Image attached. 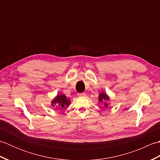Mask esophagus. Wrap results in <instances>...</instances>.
<instances>
[{"instance_id":"34e87169","label":"esophagus","mask_w":160,"mask_h":160,"mask_svg":"<svg viewBox=\"0 0 160 160\" xmlns=\"http://www.w3.org/2000/svg\"><path fill=\"white\" fill-rule=\"evenodd\" d=\"M78 96L79 97H84V96H86V93H78Z\"/></svg>"}]
</instances>
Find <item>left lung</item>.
Instances as JSON below:
<instances>
[{
    "label": "left lung",
    "mask_w": 160,
    "mask_h": 160,
    "mask_svg": "<svg viewBox=\"0 0 160 160\" xmlns=\"http://www.w3.org/2000/svg\"><path fill=\"white\" fill-rule=\"evenodd\" d=\"M98 98H99V102H103L104 103V107L107 108L109 104L108 103V101L110 100L109 96H108L107 93H105L104 92H102L99 96H98Z\"/></svg>",
    "instance_id": "left-lung-1"
}]
</instances>
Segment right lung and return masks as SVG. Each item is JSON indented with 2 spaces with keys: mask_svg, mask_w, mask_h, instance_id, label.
<instances>
[{
  "mask_svg": "<svg viewBox=\"0 0 160 160\" xmlns=\"http://www.w3.org/2000/svg\"><path fill=\"white\" fill-rule=\"evenodd\" d=\"M71 104V100L68 99L66 96L63 94H58L52 101V106L53 107H58L59 109H62L68 107Z\"/></svg>",
  "mask_w": 160,
  "mask_h": 160,
  "instance_id": "obj_1",
  "label": "right lung"
}]
</instances>
